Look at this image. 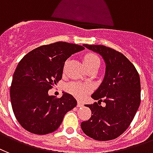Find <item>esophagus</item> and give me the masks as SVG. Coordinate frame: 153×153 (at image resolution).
<instances>
[{"instance_id": "obj_1", "label": "esophagus", "mask_w": 153, "mask_h": 153, "mask_svg": "<svg viewBox=\"0 0 153 153\" xmlns=\"http://www.w3.org/2000/svg\"><path fill=\"white\" fill-rule=\"evenodd\" d=\"M82 106H83V102H81V101H79V100H78V101H77V107H79V108H80V107H82Z\"/></svg>"}]
</instances>
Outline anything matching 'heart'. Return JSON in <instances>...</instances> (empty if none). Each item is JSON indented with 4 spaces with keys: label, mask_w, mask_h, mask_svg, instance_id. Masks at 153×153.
Instances as JSON below:
<instances>
[{
    "label": "heart",
    "mask_w": 153,
    "mask_h": 153,
    "mask_svg": "<svg viewBox=\"0 0 153 153\" xmlns=\"http://www.w3.org/2000/svg\"><path fill=\"white\" fill-rule=\"evenodd\" d=\"M82 61L86 69L93 68L95 66H99L100 64V59L99 56L94 53H87L85 54L82 58ZM66 90L68 92L73 94L74 96L77 97L79 99L84 98L90 90V86L87 84H82L76 81H72L66 86Z\"/></svg>",
    "instance_id": "b5f03b06"
}]
</instances>
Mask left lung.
Masks as SVG:
<instances>
[{"mask_svg":"<svg viewBox=\"0 0 153 153\" xmlns=\"http://www.w3.org/2000/svg\"><path fill=\"white\" fill-rule=\"evenodd\" d=\"M102 55L106 63L103 81L91 95L98 102L87 104L91 110L88 121L81 122L83 132L99 141L117 139L130 126L141 101L140 78L135 67L114 49L100 45H84ZM101 102L106 105L102 107Z\"/></svg>","mask_w":153,"mask_h":153,"instance_id":"1","label":"left lung"}]
</instances>
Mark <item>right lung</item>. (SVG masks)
<instances>
[{"label": "right lung", "instance_id": "1", "mask_svg": "<svg viewBox=\"0 0 153 153\" xmlns=\"http://www.w3.org/2000/svg\"><path fill=\"white\" fill-rule=\"evenodd\" d=\"M84 49L59 41L36 48L20 60L13 75L10 101L17 121L30 133L55 131L64 115L76 106L70 94L56 98L50 96L48 91L62 79L66 60Z\"/></svg>", "mask_w": 153, "mask_h": 153}]
</instances>
